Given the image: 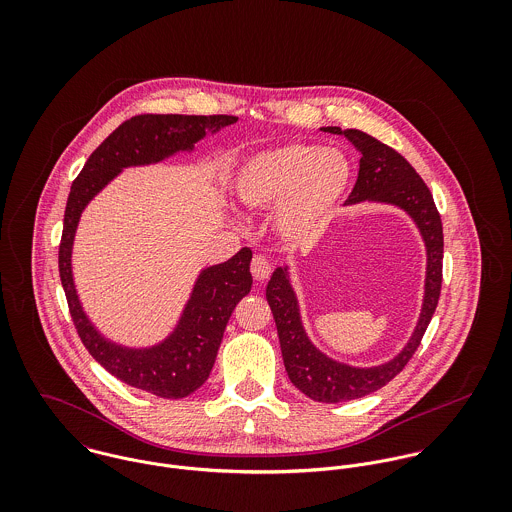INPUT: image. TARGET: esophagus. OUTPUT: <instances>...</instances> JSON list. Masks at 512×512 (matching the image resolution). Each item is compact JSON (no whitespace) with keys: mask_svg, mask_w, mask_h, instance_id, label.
<instances>
[{"mask_svg":"<svg viewBox=\"0 0 512 512\" xmlns=\"http://www.w3.org/2000/svg\"><path fill=\"white\" fill-rule=\"evenodd\" d=\"M250 272H252L254 280L264 282V280L270 276V264H268V260H266L264 256L256 254V256L252 258V262H250Z\"/></svg>","mask_w":512,"mask_h":512,"instance_id":"obj_1","label":"esophagus"}]
</instances>
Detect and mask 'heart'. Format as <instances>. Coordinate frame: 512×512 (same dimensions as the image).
<instances>
[{
	"instance_id": "obj_1",
	"label": "heart",
	"mask_w": 512,
	"mask_h": 512,
	"mask_svg": "<svg viewBox=\"0 0 512 512\" xmlns=\"http://www.w3.org/2000/svg\"><path fill=\"white\" fill-rule=\"evenodd\" d=\"M353 167L339 149L290 144L250 157L234 177V193L248 209H276L278 232L293 242L315 240L351 183Z\"/></svg>"
}]
</instances>
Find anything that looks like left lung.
Wrapping results in <instances>:
<instances>
[{
  "label": "left lung",
  "mask_w": 512,
  "mask_h": 512,
  "mask_svg": "<svg viewBox=\"0 0 512 512\" xmlns=\"http://www.w3.org/2000/svg\"><path fill=\"white\" fill-rule=\"evenodd\" d=\"M321 130L345 136L361 151L359 177L345 205L374 201L404 209L420 228L428 252L424 305L414 335L392 361L370 368L337 363L315 349L301 325L299 305L288 278V268H278L272 274L266 288V299L274 313L288 376L293 386L311 400L335 404L363 398L382 388L396 374H400V370L414 357L438 307L443 266V228L428 185L396 149L378 142L361 130H341L337 126Z\"/></svg>",
  "instance_id": "obj_1"
}]
</instances>
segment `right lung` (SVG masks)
Instances as JSON below:
<instances>
[{
	"label": "right lung",
	"instance_id": "add662e5",
	"mask_svg": "<svg viewBox=\"0 0 512 512\" xmlns=\"http://www.w3.org/2000/svg\"><path fill=\"white\" fill-rule=\"evenodd\" d=\"M236 116L140 114L120 124L92 151L73 181L59 246V274L76 333L88 353L118 380L161 398H185L209 378L226 323L236 303L250 293L252 250L242 248L224 264L205 268L187 301L175 331L149 349H130L104 339L88 321L74 290L73 240L84 207L124 167L157 163L193 146Z\"/></svg>",
	"mask_w": 512,
	"mask_h": 512
}]
</instances>
